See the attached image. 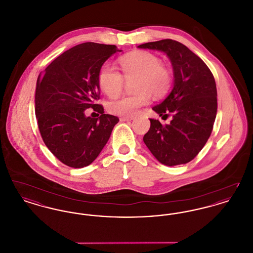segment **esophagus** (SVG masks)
Listing matches in <instances>:
<instances>
[{
    "label": "esophagus",
    "instance_id": "obj_1",
    "mask_svg": "<svg viewBox=\"0 0 253 253\" xmlns=\"http://www.w3.org/2000/svg\"><path fill=\"white\" fill-rule=\"evenodd\" d=\"M134 120V117L133 116H124V117H121V121H130Z\"/></svg>",
    "mask_w": 253,
    "mask_h": 253
}]
</instances>
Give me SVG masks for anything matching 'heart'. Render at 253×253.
Instances as JSON below:
<instances>
[{"mask_svg": "<svg viewBox=\"0 0 253 253\" xmlns=\"http://www.w3.org/2000/svg\"><path fill=\"white\" fill-rule=\"evenodd\" d=\"M160 62L151 52L136 51L120 60L123 76L112 64H104L98 74V84L109 97L121 95L125 85L124 78L127 82L135 80L132 88L135 92L111 101L109 111L120 116H132L150 102L152 94L157 97L164 96L169 89L171 75Z\"/></svg>", "mask_w": 253, "mask_h": 253, "instance_id": "b5f03b06", "label": "heart"}]
</instances>
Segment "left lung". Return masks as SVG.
Segmentation results:
<instances>
[{"label": "left lung", "mask_w": 253, "mask_h": 253, "mask_svg": "<svg viewBox=\"0 0 253 253\" xmlns=\"http://www.w3.org/2000/svg\"><path fill=\"white\" fill-rule=\"evenodd\" d=\"M138 48L164 52L173 69V86L169 96L153 110L171 121L162 125L150 119L145 144L166 166L193 160L208 141L216 118L217 90L213 75L203 60L187 46L173 40L147 42Z\"/></svg>", "instance_id": "left-lung-1"}]
</instances>
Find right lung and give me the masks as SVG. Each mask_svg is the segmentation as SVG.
Here are the masks:
<instances>
[{
	"label": "right lung",
	"instance_id": "obj_1",
	"mask_svg": "<svg viewBox=\"0 0 253 253\" xmlns=\"http://www.w3.org/2000/svg\"><path fill=\"white\" fill-rule=\"evenodd\" d=\"M116 45L84 42L65 51L38 77L35 113L39 130L49 151L72 168L90 165L110 138L118 117L104 114L98 74L116 52ZM92 108L96 119L86 117Z\"/></svg>",
	"mask_w": 253,
	"mask_h": 253
}]
</instances>
